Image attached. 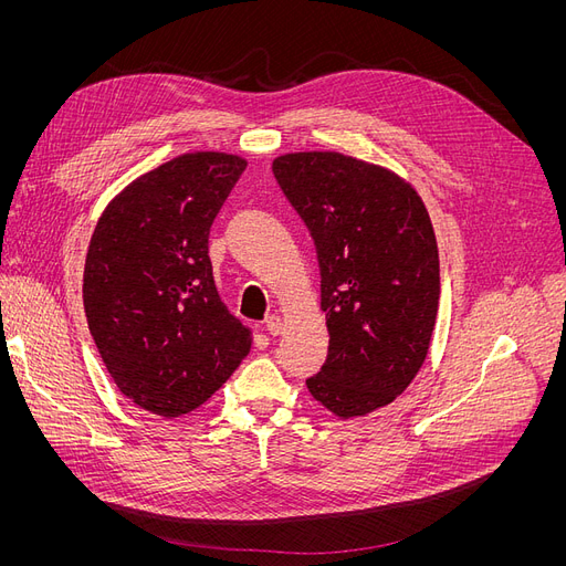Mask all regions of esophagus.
<instances>
[{
  "mask_svg": "<svg viewBox=\"0 0 566 566\" xmlns=\"http://www.w3.org/2000/svg\"><path fill=\"white\" fill-rule=\"evenodd\" d=\"M265 331L271 333L273 337H277V335H282V331H284V318L282 316H268L265 318Z\"/></svg>",
  "mask_w": 566,
  "mask_h": 566,
  "instance_id": "1",
  "label": "esophagus"
}]
</instances>
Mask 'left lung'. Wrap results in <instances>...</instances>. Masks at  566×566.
Here are the masks:
<instances>
[{
	"mask_svg": "<svg viewBox=\"0 0 566 566\" xmlns=\"http://www.w3.org/2000/svg\"><path fill=\"white\" fill-rule=\"evenodd\" d=\"M273 171L312 231L331 346L310 395L342 420L392 403L422 369L440 298L427 206L403 176L337 151L284 154Z\"/></svg>",
	"mask_w": 566,
	"mask_h": 566,
	"instance_id": "8db88e82",
	"label": "left lung"
}]
</instances>
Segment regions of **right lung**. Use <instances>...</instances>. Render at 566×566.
<instances>
[{"label": "right lung", "instance_id": "right-lung-1", "mask_svg": "<svg viewBox=\"0 0 566 566\" xmlns=\"http://www.w3.org/2000/svg\"><path fill=\"white\" fill-rule=\"evenodd\" d=\"M245 167L222 151L171 158L114 195L88 241V331L122 395L167 420L211 399L252 348L208 259V231Z\"/></svg>", "mask_w": 566, "mask_h": 566}]
</instances>
